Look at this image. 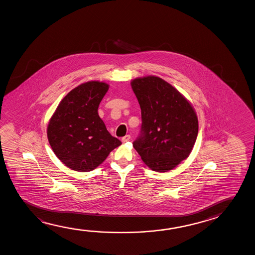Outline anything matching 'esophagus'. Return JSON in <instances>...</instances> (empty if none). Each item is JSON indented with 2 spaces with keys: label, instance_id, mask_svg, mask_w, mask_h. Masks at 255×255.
<instances>
[{
  "label": "esophagus",
  "instance_id": "obj_1",
  "mask_svg": "<svg viewBox=\"0 0 255 255\" xmlns=\"http://www.w3.org/2000/svg\"><path fill=\"white\" fill-rule=\"evenodd\" d=\"M130 138H131V136H130L129 134H127L124 137L121 138V141H122V142H128V141H129Z\"/></svg>",
  "mask_w": 255,
  "mask_h": 255
}]
</instances>
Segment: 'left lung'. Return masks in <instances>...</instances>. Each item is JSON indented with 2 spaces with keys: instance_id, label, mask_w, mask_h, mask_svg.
<instances>
[{
  "instance_id": "left-lung-1",
  "label": "left lung",
  "mask_w": 255,
  "mask_h": 255,
  "mask_svg": "<svg viewBox=\"0 0 255 255\" xmlns=\"http://www.w3.org/2000/svg\"><path fill=\"white\" fill-rule=\"evenodd\" d=\"M142 128L133 146L142 161L157 172L176 168L190 154L198 134V119L184 95L155 76L134 78Z\"/></svg>"
}]
</instances>
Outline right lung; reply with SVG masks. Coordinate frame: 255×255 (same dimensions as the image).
Wrapping results in <instances>:
<instances>
[{"label":"right lung","mask_w":255,"mask_h":255,"mask_svg":"<svg viewBox=\"0 0 255 255\" xmlns=\"http://www.w3.org/2000/svg\"><path fill=\"white\" fill-rule=\"evenodd\" d=\"M109 85L88 81L61 100L47 127L48 141L61 162L79 172L97 168L121 142L110 134L98 115Z\"/></svg>","instance_id":"obj_1"}]
</instances>
